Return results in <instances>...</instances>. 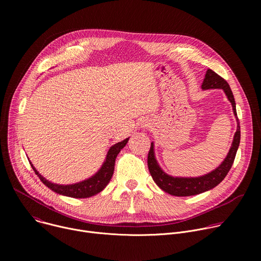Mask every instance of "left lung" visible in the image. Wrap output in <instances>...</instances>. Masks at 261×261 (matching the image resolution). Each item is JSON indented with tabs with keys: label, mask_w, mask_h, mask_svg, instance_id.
Returning <instances> with one entry per match:
<instances>
[{
	"label": "left lung",
	"mask_w": 261,
	"mask_h": 261,
	"mask_svg": "<svg viewBox=\"0 0 261 261\" xmlns=\"http://www.w3.org/2000/svg\"><path fill=\"white\" fill-rule=\"evenodd\" d=\"M201 88L203 90H208V89H222L225 92L228 100L231 102L232 108H233V113L237 116V109H236V101L233 94L231 92V89L227 82L221 77L220 75L216 72H214L212 69H208L205 73V79L203 80ZM238 120V129L234 134V138L232 141V145L229 150V153L225 160L222 162V164L210 172L208 174L199 176V177H172L162 171V169L159 167L155 156H154V144L153 142L151 143L150 151H148L147 154V167L148 170H150V173L155 180V182L159 186V187L165 191L166 193H169L174 196H191V195H196L200 194L202 192H205L207 190L213 189L216 187L217 185H219L228 171L230 170L236 155L238 147L240 145V140H241V127H240V122Z\"/></svg>",
	"instance_id": "8db88e82"
}]
</instances>
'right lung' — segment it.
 Instances as JSON below:
<instances>
[{
  "mask_svg": "<svg viewBox=\"0 0 261 261\" xmlns=\"http://www.w3.org/2000/svg\"><path fill=\"white\" fill-rule=\"evenodd\" d=\"M128 140L129 138H126L125 140L116 143L115 145H113L109 148L105 162L103 163L102 167L95 175H93L89 179H86L84 181L74 184V185L64 186V185L54 184L47 180L46 178H44L38 171L35 169V167L31 162L30 164L33 170L35 171V173L39 176L41 181L56 193L69 196V197H74V198H87L101 192L106 187V185L109 182L111 176L114 174L116 158L118 154L121 152L122 148L127 144Z\"/></svg>",
  "mask_w": 261,
  "mask_h": 261,
  "instance_id": "add662e5",
  "label": "right lung"
}]
</instances>
